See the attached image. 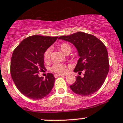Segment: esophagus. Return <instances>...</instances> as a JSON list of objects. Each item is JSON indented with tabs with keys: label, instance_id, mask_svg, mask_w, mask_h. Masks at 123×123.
Instances as JSON below:
<instances>
[{
	"label": "esophagus",
	"instance_id": "obj_1",
	"mask_svg": "<svg viewBox=\"0 0 123 123\" xmlns=\"http://www.w3.org/2000/svg\"><path fill=\"white\" fill-rule=\"evenodd\" d=\"M55 77H58V76H65V75H62V74H54Z\"/></svg>",
	"mask_w": 123,
	"mask_h": 123
}]
</instances>
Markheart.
<instances>
[{
	"mask_svg": "<svg viewBox=\"0 0 123 123\" xmlns=\"http://www.w3.org/2000/svg\"><path fill=\"white\" fill-rule=\"evenodd\" d=\"M59 48L64 54L70 53L71 51V46L67 43H62L59 46ZM51 53H52V51H51L50 49H48L46 50V52L44 53V59L45 61L49 60L51 56ZM50 70L55 73L64 74L67 71V68L65 65L62 64H55L50 68Z\"/></svg>",
	"mask_w": 123,
	"mask_h": 123,
	"instance_id": "obj_1",
	"label": "heart"
}]
</instances>
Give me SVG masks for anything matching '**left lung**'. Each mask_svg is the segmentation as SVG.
<instances>
[{
  "instance_id": "8db88e82",
  "label": "left lung",
  "mask_w": 123,
  "mask_h": 123,
  "mask_svg": "<svg viewBox=\"0 0 123 123\" xmlns=\"http://www.w3.org/2000/svg\"><path fill=\"white\" fill-rule=\"evenodd\" d=\"M59 39L70 43L77 49L79 59L74 71H85L83 77L77 76L76 82L70 86L71 90L83 96L97 92L109 72L108 53L104 44L94 35L83 32L61 36Z\"/></svg>"
}]
</instances>
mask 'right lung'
Wrapping results in <instances>:
<instances>
[{
    "label": "right lung",
    "instance_id": "right-lung-1",
    "mask_svg": "<svg viewBox=\"0 0 123 123\" xmlns=\"http://www.w3.org/2000/svg\"><path fill=\"white\" fill-rule=\"evenodd\" d=\"M58 37L33 35L24 39L14 50L11 60V74L15 86L24 96L33 100L44 98L50 93L55 83L54 76L48 73L40 77L45 69L44 53Z\"/></svg>",
    "mask_w": 123,
    "mask_h": 123
}]
</instances>
